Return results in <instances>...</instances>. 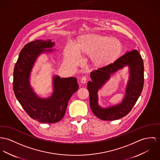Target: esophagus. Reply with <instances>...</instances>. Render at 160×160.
Segmentation results:
<instances>
[{
  "mask_svg": "<svg viewBox=\"0 0 160 160\" xmlns=\"http://www.w3.org/2000/svg\"><path fill=\"white\" fill-rule=\"evenodd\" d=\"M86 82H87V77L85 76L82 77L81 78V82L82 83H86Z\"/></svg>",
  "mask_w": 160,
  "mask_h": 160,
  "instance_id": "34e87169",
  "label": "esophagus"
}]
</instances>
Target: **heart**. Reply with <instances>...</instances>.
<instances>
[{
  "label": "heart",
  "instance_id": "heart-1",
  "mask_svg": "<svg viewBox=\"0 0 160 160\" xmlns=\"http://www.w3.org/2000/svg\"><path fill=\"white\" fill-rule=\"evenodd\" d=\"M122 51V45L116 38L89 35L82 37L75 46L68 44L64 50L65 60L70 66H75L81 60L80 53L91 56L94 63L103 66L114 62Z\"/></svg>",
  "mask_w": 160,
  "mask_h": 160
}]
</instances>
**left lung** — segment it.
<instances>
[{
    "mask_svg": "<svg viewBox=\"0 0 160 160\" xmlns=\"http://www.w3.org/2000/svg\"><path fill=\"white\" fill-rule=\"evenodd\" d=\"M130 68V77L126 88V96L122 103L107 109H102L98 105V89L112 74L125 65ZM144 63L137 50L125 53L115 62L99 68L91 72L92 81L88 83L90 107L96 116L103 121H113L127 115L140 96L144 86Z\"/></svg>",
    "mask_w": 160,
    "mask_h": 160,
    "instance_id": "left-lung-1",
    "label": "left lung"
}]
</instances>
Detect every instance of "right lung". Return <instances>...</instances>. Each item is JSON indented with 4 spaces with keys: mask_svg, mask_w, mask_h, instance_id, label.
Returning a JSON list of instances; mask_svg holds the SVG:
<instances>
[{
    "mask_svg": "<svg viewBox=\"0 0 160 160\" xmlns=\"http://www.w3.org/2000/svg\"><path fill=\"white\" fill-rule=\"evenodd\" d=\"M52 40H35L25 45L15 64L13 72V91L27 114L42 123H55L64 117L69 98L78 89L75 77H53V92L48 98L38 97L30 86L29 77L38 56L52 49Z\"/></svg>",
    "mask_w": 160,
    "mask_h": 160,
    "instance_id": "right-lung-1",
    "label": "right lung"
}]
</instances>
